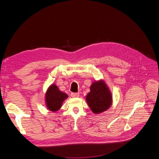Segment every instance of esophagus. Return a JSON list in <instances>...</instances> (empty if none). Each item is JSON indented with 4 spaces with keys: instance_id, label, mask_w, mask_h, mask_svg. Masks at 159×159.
<instances>
[{
    "instance_id": "obj_1",
    "label": "esophagus",
    "mask_w": 159,
    "mask_h": 159,
    "mask_svg": "<svg viewBox=\"0 0 159 159\" xmlns=\"http://www.w3.org/2000/svg\"><path fill=\"white\" fill-rule=\"evenodd\" d=\"M71 97H73V98H78L79 96H80V93H79L72 92V93H71Z\"/></svg>"
}]
</instances>
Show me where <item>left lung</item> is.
Returning <instances> with one entry per match:
<instances>
[{
  "mask_svg": "<svg viewBox=\"0 0 159 159\" xmlns=\"http://www.w3.org/2000/svg\"><path fill=\"white\" fill-rule=\"evenodd\" d=\"M86 101L94 113H100L109 109L112 103V96L103 81H96L90 87Z\"/></svg>",
  "mask_w": 159,
  "mask_h": 159,
  "instance_id": "left-lung-1",
  "label": "left lung"
}]
</instances>
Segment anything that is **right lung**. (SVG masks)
I'll use <instances>...</instances> for the list:
<instances>
[{"instance_id":"right-lung-1","label":"right lung","mask_w":159,"mask_h":159,"mask_svg":"<svg viewBox=\"0 0 159 159\" xmlns=\"http://www.w3.org/2000/svg\"><path fill=\"white\" fill-rule=\"evenodd\" d=\"M68 98L67 94L61 92L54 84L52 85L46 94V102L47 107L52 111L59 110L62 102Z\"/></svg>"}]
</instances>
